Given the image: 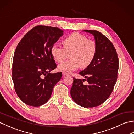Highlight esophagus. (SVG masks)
<instances>
[{
    "label": "esophagus",
    "mask_w": 134,
    "mask_h": 134,
    "mask_svg": "<svg viewBox=\"0 0 134 134\" xmlns=\"http://www.w3.org/2000/svg\"><path fill=\"white\" fill-rule=\"evenodd\" d=\"M67 74H68V73L67 72H65V71L63 72V76H65V75H66Z\"/></svg>",
    "instance_id": "obj_1"
}]
</instances>
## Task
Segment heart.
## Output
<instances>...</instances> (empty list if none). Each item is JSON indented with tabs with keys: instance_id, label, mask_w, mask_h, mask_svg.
I'll use <instances>...</instances> for the list:
<instances>
[{
	"instance_id": "b5f03b06",
	"label": "heart",
	"mask_w": 134,
	"mask_h": 134,
	"mask_svg": "<svg viewBox=\"0 0 134 134\" xmlns=\"http://www.w3.org/2000/svg\"><path fill=\"white\" fill-rule=\"evenodd\" d=\"M63 48L56 44L51 48L53 59L60 63L66 59L70 53L69 60L59 65L58 69L65 72H71L81 66L86 68L92 63L97 52L95 41L89 40L87 37L77 32L72 33L63 40Z\"/></svg>"
}]
</instances>
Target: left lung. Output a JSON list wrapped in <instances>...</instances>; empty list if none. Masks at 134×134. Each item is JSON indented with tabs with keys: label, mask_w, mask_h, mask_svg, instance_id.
Masks as SVG:
<instances>
[{
	"label": "left lung",
	"mask_w": 134,
	"mask_h": 134,
	"mask_svg": "<svg viewBox=\"0 0 134 134\" xmlns=\"http://www.w3.org/2000/svg\"><path fill=\"white\" fill-rule=\"evenodd\" d=\"M83 31L94 36L97 52L92 63L79 72L86 79L73 78L70 94L78 105L92 108L102 104L112 93L117 80L119 59L112 43L101 33L93 30ZM83 80L88 85L83 84Z\"/></svg>",
	"instance_id": "8db88e82"
}]
</instances>
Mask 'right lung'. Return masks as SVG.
Here are the masks:
<instances>
[{
	"mask_svg": "<svg viewBox=\"0 0 134 134\" xmlns=\"http://www.w3.org/2000/svg\"><path fill=\"white\" fill-rule=\"evenodd\" d=\"M58 27L36 26L27 32L14 52L12 78L16 94L30 106L46 103L62 73H50L56 64L51 48L63 35Z\"/></svg>",
	"mask_w": 134,
	"mask_h": 134,
	"instance_id": "obj_1",
	"label": "right lung"
}]
</instances>
